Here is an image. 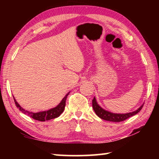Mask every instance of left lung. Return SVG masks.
<instances>
[{"label":"left lung","mask_w":159,"mask_h":159,"mask_svg":"<svg viewBox=\"0 0 159 159\" xmlns=\"http://www.w3.org/2000/svg\"><path fill=\"white\" fill-rule=\"evenodd\" d=\"M143 105L144 104H142V105L139 107L138 109H137L136 111L128 113V114H113L111 112L107 111L106 110L101 108V107L98 105V104L97 103L95 98L93 99V108L94 109V111H95V114L98 115L99 118H102V119L113 122L123 121V120H126L127 118L137 114L142 109V107H143Z\"/></svg>","instance_id":"8db88e82"}]
</instances>
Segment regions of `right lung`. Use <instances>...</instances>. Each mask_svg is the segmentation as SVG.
Segmentation results:
<instances>
[{
    "mask_svg": "<svg viewBox=\"0 0 159 159\" xmlns=\"http://www.w3.org/2000/svg\"><path fill=\"white\" fill-rule=\"evenodd\" d=\"M69 94V93L66 94V96L63 98V99L61 101L60 103L59 104L57 107H55V108L51 109L50 110H48V111L38 112V113H33V112H30V111H26V110H25L20 106V104H19L17 102V101L15 99V98H14L16 106H17V108H19V109H20L21 112L24 113V114L26 115L29 116V117H31L32 118H34L35 120H39V121H45V120H48L52 119V118H55L60 116L61 113L64 111V108H65L66 99Z\"/></svg>",
    "mask_w": 159,
    "mask_h": 159,
    "instance_id": "add662e5",
    "label": "right lung"
}]
</instances>
